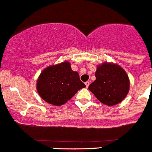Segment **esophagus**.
Wrapping results in <instances>:
<instances>
[{
    "instance_id": "34e87169",
    "label": "esophagus",
    "mask_w": 152,
    "mask_h": 152,
    "mask_svg": "<svg viewBox=\"0 0 152 152\" xmlns=\"http://www.w3.org/2000/svg\"><path fill=\"white\" fill-rule=\"evenodd\" d=\"M85 84H86V88H88V87L89 84H90V83H89V81H87V82L85 83Z\"/></svg>"
}]
</instances>
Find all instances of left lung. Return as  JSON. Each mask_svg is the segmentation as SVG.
<instances>
[{"label": "left lung", "mask_w": 152, "mask_h": 152, "mask_svg": "<svg viewBox=\"0 0 152 152\" xmlns=\"http://www.w3.org/2000/svg\"><path fill=\"white\" fill-rule=\"evenodd\" d=\"M95 77L96 80L90 84L88 89L103 104L115 105L127 95L129 77L118 65L107 62L102 64L98 66Z\"/></svg>", "instance_id": "left-lung-1"}]
</instances>
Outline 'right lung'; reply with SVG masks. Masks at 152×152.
Masks as SVG:
<instances>
[{"instance_id":"right-lung-1","label":"right lung","mask_w":152,"mask_h":152,"mask_svg":"<svg viewBox=\"0 0 152 152\" xmlns=\"http://www.w3.org/2000/svg\"><path fill=\"white\" fill-rule=\"evenodd\" d=\"M86 85L79 74L72 70L68 61L47 67L37 80V89L41 97L49 104H65Z\"/></svg>"}]
</instances>
